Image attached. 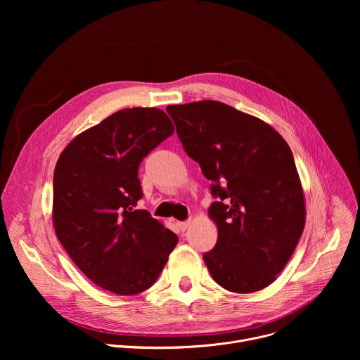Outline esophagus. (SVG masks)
I'll return each mask as SVG.
<instances>
[{"mask_svg":"<svg viewBox=\"0 0 360 360\" xmlns=\"http://www.w3.org/2000/svg\"><path fill=\"white\" fill-rule=\"evenodd\" d=\"M176 226H178V229H179V231H182V232H184V231H186V228L189 226V221L178 222V224H176Z\"/></svg>","mask_w":360,"mask_h":360,"instance_id":"obj_1","label":"esophagus"}]
</instances>
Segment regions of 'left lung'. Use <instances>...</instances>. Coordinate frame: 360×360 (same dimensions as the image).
<instances>
[{
  "label": "left lung",
  "mask_w": 360,
  "mask_h": 360,
  "mask_svg": "<svg viewBox=\"0 0 360 360\" xmlns=\"http://www.w3.org/2000/svg\"><path fill=\"white\" fill-rule=\"evenodd\" d=\"M188 157L211 181L218 226L203 261L214 281L256 292L282 272L304 228L303 191L285 139L268 124L218 101L169 105Z\"/></svg>",
  "instance_id": "8db88e82"
}]
</instances>
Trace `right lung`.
<instances>
[{
	"instance_id": "right-lung-1",
	"label": "right lung",
	"mask_w": 360,
	"mask_h": 360,
	"mask_svg": "<svg viewBox=\"0 0 360 360\" xmlns=\"http://www.w3.org/2000/svg\"><path fill=\"white\" fill-rule=\"evenodd\" d=\"M174 134L158 108L121 110L74 138L54 171L56 233L99 288L136 295L160 278L178 236L146 211L138 168Z\"/></svg>"
}]
</instances>
